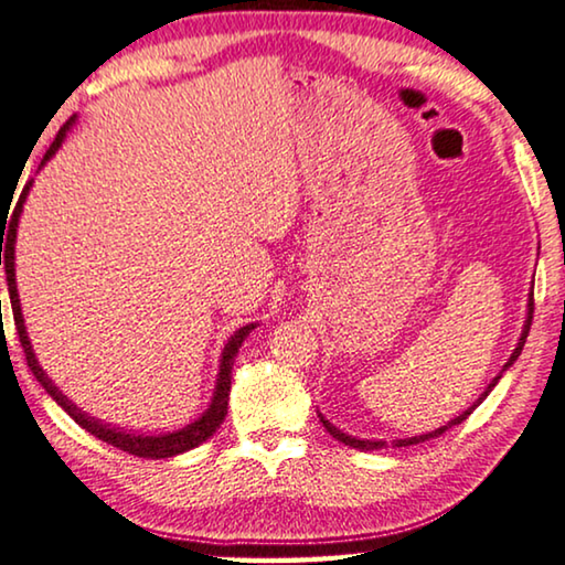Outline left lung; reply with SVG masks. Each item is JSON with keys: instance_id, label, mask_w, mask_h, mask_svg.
<instances>
[{"instance_id": "8db88e82", "label": "left lung", "mask_w": 565, "mask_h": 565, "mask_svg": "<svg viewBox=\"0 0 565 565\" xmlns=\"http://www.w3.org/2000/svg\"><path fill=\"white\" fill-rule=\"evenodd\" d=\"M530 324H532V286H530V294H527V312H524V324H522V332H520V340H518V345H514V351H512V355H510V359H507V363L502 365V371H499V373H497V376L489 381V386H487V388H483V392L479 394V399H476V402H473V404H471V407H468V409H463V412H460V415H456V417H452V419H448V423H445V425H440V427H438V430H430V433H425V435H415V438H396V440H392V448H404V445H417V443H425V440H430V438H438V435H443L445 430H450V427H456V425H460V423H463V419H466L468 415H471V412H473L476 407H479V404H481L483 399H487V396H489V392H491V388H494V386H497V381H499V379H502V373H504L507 369H510V365H512L514 361H518V359H520V353H522V348H524V340H527ZM317 417H320V423H322V427H324V430H328V433H330V435H332V438H335V440H340V443H345V445H348V448H355V450H363V452H365V450H381V448H386V440H363V438H353V435H348V433H343V430H340V427H335V425H332V423H330V419H328V417H324L320 409H317Z\"/></svg>"}]
</instances>
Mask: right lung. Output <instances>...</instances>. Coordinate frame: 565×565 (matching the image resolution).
Listing matches in <instances>:
<instances>
[{"label": "right lung", "instance_id": "obj_1", "mask_svg": "<svg viewBox=\"0 0 565 565\" xmlns=\"http://www.w3.org/2000/svg\"><path fill=\"white\" fill-rule=\"evenodd\" d=\"M74 125H76V115L61 127L58 135H55L53 146L47 148V153L43 156L41 169L47 161H51L55 153H58L63 140H66V135L71 132V127H74ZM41 169H38V171H41ZM30 189H33V181H30V184H25V189H22L20 202H18V206H14L12 217L10 220L2 217V222H0V266H4L14 324H18V335H20L22 351H25V355H28V365H30V371H33V376L41 381V386L53 396L55 404H58V407L66 412V415L74 419L76 425H82L86 433L94 435V438H99V440H105L109 445H115V448L130 452V456L161 460V458H173V456H181V452H186V450L200 448L202 443H206L214 433H217V427L222 425V419H225V415H227L230 373H233L235 353H237V348L243 345V340L248 338L253 330H256L258 322L243 324V328H237L233 335L227 338V343L220 353L217 379H214L210 404H206V409L202 412V415L192 419L189 425L177 427V430H169V433H142V430H125V427H120V425H109V423H105V419H97L94 415H89V412H84L82 407H78V404L71 402L68 396L53 384V379L47 376L41 361H38V355L33 351V343H30V338H28L25 317H22V305H20V294H18V276H14V243H18L20 214H22V206H25V202H28ZM4 228L8 230L7 234L3 233Z\"/></svg>", "mask_w": 565, "mask_h": 565}]
</instances>
